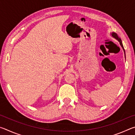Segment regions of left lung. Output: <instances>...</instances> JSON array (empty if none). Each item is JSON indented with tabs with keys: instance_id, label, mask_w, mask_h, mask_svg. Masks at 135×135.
<instances>
[{
	"instance_id": "obj_1",
	"label": "left lung",
	"mask_w": 135,
	"mask_h": 135,
	"mask_svg": "<svg viewBox=\"0 0 135 135\" xmlns=\"http://www.w3.org/2000/svg\"><path fill=\"white\" fill-rule=\"evenodd\" d=\"M111 36H113V37H114V38H115L116 40H117L118 42H120V45H121V46L122 47V48H123V51H124V55H125V51H124V47H123V43H122V40H121V38L118 37V35H117V34H116L115 33H112L111 34Z\"/></svg>"
}]
</instances>
